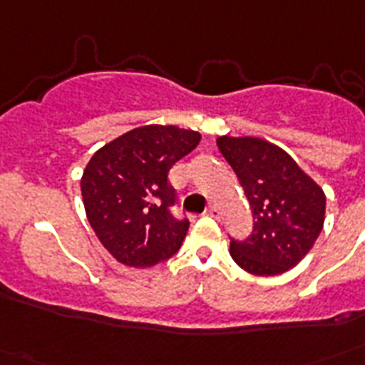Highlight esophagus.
Instances as JSON below:
<instances>
[{
    "label": "esophagus",
    "instance_id": "34e87169",
    "mask_svg": "<svg viewBox=\"0 0 365 365\" xmlns=\"http://www.w3.org/2000/svg\"><path fill=\"white\" fill-rule=\"evenodd\" d=\"M206 214H208L210 217H216V220H220V216H222V212H220L217 206H210V208L206 210Z\"/></svg>",
    "mask_w": 365,
    "mask_h": 365
}]
</instances>
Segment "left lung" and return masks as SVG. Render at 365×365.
Segmentation results:
<instances>
[{"mask_svg": "<svg viewBox=\"0 0 365 365\" xmlns=\"http://www.w3.org/2000/svg\"><path fill=\"white\" fill-rule=\"evenodd\" d=\"M252 206L254 229L231 239V257L259 277L282 274L299 263L322 231L326 197L284 149L261 138H217Z\"/></svg>", "mask_w": 365, "mask_h": 365, "instance_id": "obj_1", "label": "left lung"}]
</instances>
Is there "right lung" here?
Returning <instances> with one entry per match:
<instances>
[{"label":"right lung","instance_id":"1","mask_svg":"<svg viewBox=\"0 0 365 365\" xmlns=\"http://www.w3.org/2000/svg\"><path fill=\"white\" fill-rule=\"evenodd\" d=\"M199 142V132L148 125L119 136L88 160L83 205L91 227L117 261L151 267L180 250L189 220L172 214L176 193L168 172Z\"/></svg>","mask_w":365,"mask_h":365}]
</instances>
